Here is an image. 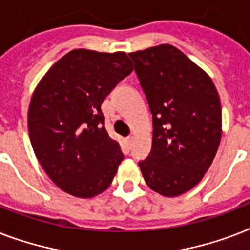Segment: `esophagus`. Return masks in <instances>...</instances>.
I'll return each mask as SVG.
<instances>
[{"label":"esophagus","instance_id":"obj_1","mask_svg":"<svg viewBox=\"0 0 250 250\" xmlns=\"http://www.w3.org/2000/svg\"><path fill=\"white\" fill-rule=\"evenodd\" d=\"M132 143H133V136L132 135H129V136L127 137V144L132 145Z\"/></svg>","mask_w":250,"mask_h":250}]
</instances>
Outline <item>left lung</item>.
I'll return each mask as SVG.
<instances>
[{"label": "left lung", "mask_w": 250, "mask_h": 250, "mask_svg": "<svg viewBox=\"0 0 250 250\" xmlns=\"http://www.w3.org/2000/svg\"><path fill=\"white\" fill-rule=\"evenodd\" d=\"M153 115L150 154L139 162L150 189L175 197L209 170L222 136L221 100L213 80L172 45L129 53Z\"/></svg>", "instance_id": "obj_1"}]
</instances>
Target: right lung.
<instances>
[{
  "label": "right lung",
  "mask_w": 250,
  "mask_h": 250,
  "mask_svg": "<svg viewBox=\"0 0 250 250\" xmlns=\"http://www.w3.org/2000/svg\"><path fill=\"white\" fill-rule=\"evenodd\" d=\"M132 70L125 52L75 49L37 84L28 109L29 140L46 175L66 193L90 198L113 182L123 153L106 132L101 104Z\"/></svg>",
  "instance_id": "add662e5"
}]
</instances>
